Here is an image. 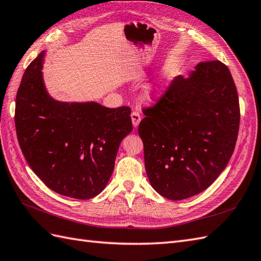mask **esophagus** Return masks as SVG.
<instances>
[{
    "instance_id": "34e87169",
    "label": "esophagus",
    "mask_w": 261,
    "mask_h": 261,
    "mask_svg": "<svg viewBox=\"0 0 261 261\" xmlns=\"http://www.w3.org/2000/svg\"><path fill=\"white\" fill-rule=\"evenodd\" d=\"M131 120H132L133 126H135V128H137V126H138L139 123H140V121H141V116L139 115V112L133 111V112L131 113Z\"/></svg>"
}]
</instances>
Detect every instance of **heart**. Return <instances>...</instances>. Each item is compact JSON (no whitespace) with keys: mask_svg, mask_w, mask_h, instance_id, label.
I'll list each match as a JSON object with an SVG mask.
<instances>
[{"mask_svg":"<svg viewBox=\"0 0 261 261\" xmlns=\"http://www.w3.org/2000/svg\"><path fill=\"white\" fill-rule=\"evenodd\" d=\"M160 95H161V89L160 88H149L148 90H146L145 98L148 100H153Z\"/></svg>","mask_w":261,"mask_h":261,"instance_id":"1","label":"heart"}]
</instances>
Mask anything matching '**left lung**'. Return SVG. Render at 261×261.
Segmentation results:
<instances>
[{
	"label": "left lung",
	"instance_id": "8db88e82",
	"mask_svg": "<svg viewBox=\"0 0 261 261\" xmlns=\"http://www.w3.org/2000/svg\"><path fill=\"white\" fill-rule=\"evenodd\" d=\"M139 124L149 181L160 195L185 199L206 190L235 149L239 100L231 73L219 61L177 76Z\"/></svg>",
	"mask_w": 261,
	"mask_h": 261
}]
</instances>
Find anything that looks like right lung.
<instances>
[{"instance_id": "1", "label": "right lung", "mask_w": 261, "mask_h": 261, "mask_svg": "<svg viewBox=\"0 0 261 261\" xmlns=\"http://www.w3.org/2000/svg\"><path fill=\"white\" fill-rule=\"evenodd\" d=\"M43 50L18 87L15 128L33 172L58 194L89 199L101 193L115 169L122 139L132 131L131 109L53 99L43 80Z\"/></svg>"}]
</instances>
